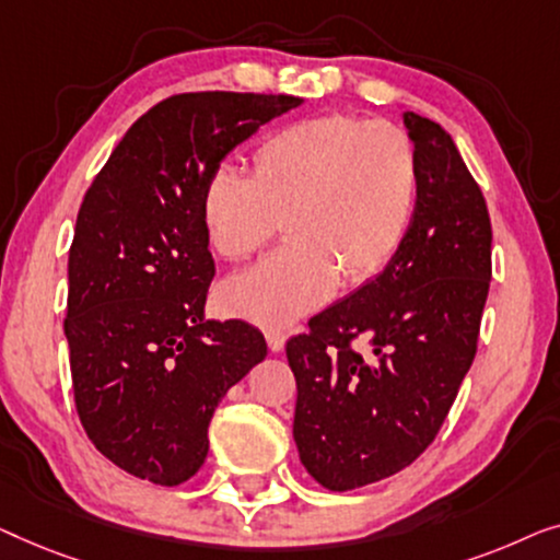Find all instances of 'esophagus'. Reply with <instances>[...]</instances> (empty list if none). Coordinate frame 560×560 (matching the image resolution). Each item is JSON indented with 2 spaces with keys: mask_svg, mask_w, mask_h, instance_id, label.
<instances>
[{
  "mask_svg": "<svg viewBox=\"0 0 560 560\" xmlns=\"http://www.w3.org/2000/svg\"><path fill=\"white\" fill-rule=\"evenodd\" d=\"M266 342H269L271 352H281L287 345V332L283 329H266Z\"/></svg>",
  "mask_w": 560,
  "mask_h": 560,
  "instance_id": "obj_1",
  "label": "esophagus"
}]
</instances>
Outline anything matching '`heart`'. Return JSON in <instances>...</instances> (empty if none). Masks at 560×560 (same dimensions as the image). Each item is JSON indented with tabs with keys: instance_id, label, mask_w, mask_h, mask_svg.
Wrapping results in <instances>:
<instances>
[{
	"instance_id": "obj_1",
	"label": "heart",
	"mask_w": 560,
	"mask_h": 560,
	"mask_svg": "<svg viewBox=\"0 0 560 560\" xmlns=\"http://www.w3.org/2000/svg\"><path fill=\"white\" fill-rule=\"evenodd\" d=\"M254 175L218 167L200 192L210 248L248 261L281 218L289 243L220 291L225 310L281 327L388 269L419 205V154L388 121L327 114L294 121L254 152Z\"/></svg>"
}]
</instances>
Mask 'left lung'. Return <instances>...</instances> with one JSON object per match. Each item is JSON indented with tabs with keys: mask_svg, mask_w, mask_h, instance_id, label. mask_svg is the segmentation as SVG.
<instances>
[{
	"mask_svg": "<svg viewBox=\"0 0 560 560\" xmlns=\"http://www.w3.org/2000/svg\"><path fill=\"white\" fill-rule=\"evenodd\" d=\"M404 124L421 175L404 246L381 277L287 342L299 459L332 492L381 482L427 452L477 355L490 291L482 190L436 121L406 112Z\"/></svg>",
	"mask_w": 560,
	"mask_h": 560,
	"instance_id": "obj_1",
	"label": "left lung"
}]
</instances>
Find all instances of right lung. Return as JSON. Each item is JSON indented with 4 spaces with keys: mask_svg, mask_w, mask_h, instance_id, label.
Returning a JSON list of instances; mask_svg holds the SVG:
<instances>
[{
    "mask_svg": "<svg viewBox=\"0 0 560 560\" xmlns=\"http://www.w3.org/2000/svg\"><path fill=\"white\" fill-rule=\"evenodd\" d=\"M296 96L200 91L160 101L81 202L68 256L75 411L106 459L162 487L190 479L228 388L266 358L243 319H205L215 277L200 192L241 141Z\"/></svg>",
    "mask_w": 560,
    "mask_h": 560,
    "instance_id": "add662e5",
    "label": "right lung"
}]
</instances>
